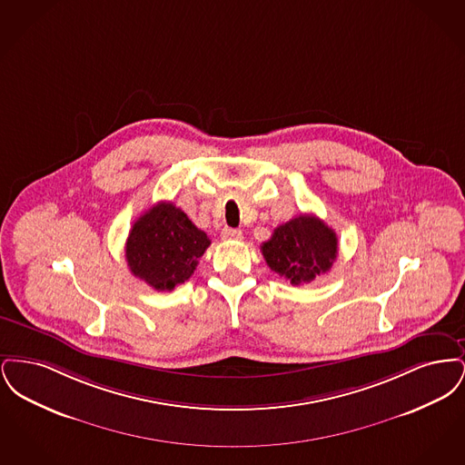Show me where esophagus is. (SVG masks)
Returning a JSON list of instances; mask_svg holds the SVG:
<instances>
[{
    "mask_svg": "<svg viewBox=\"0 0 465 465\" xmlns=\"http://www.w3.org/2000/svg\"><path fill=\"white\" fill-rule=\"evenodd\" d=\"M223 241H242V230L239 228H223L222 232Z\"/></svg>",
    "mask_w": 465,
    "mask_h": 465,
    "instance_id": "34e87169",
    "label": "esophagus"
}]
</instances>
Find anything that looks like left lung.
<instances>
[{
	"label": "left lung",
	"mask_w": 465,
	"mask_h": 465,
	"mask_svg": "<svg viewBox=\"0 0 465 465\" xmlns=\"http://www.w3.org/2000/svg\"><path fill=\"white\" fill-rule=\"evenodd\" d=\"M262 252L272 272L302 286L330 272L338 254V237L317 216L302 214L277 226L270 241L262 243Z\"/></svg>",
	"instance_id": "obj_1"
}]
</instances>
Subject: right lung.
<instances>
[{"mask_svg": "<svg viewBox=\"0 0 465 465\" xmlns=\"http://www.w3.org/2000/svg\"><path fill=\"white\" fill-rule=\"evenodd\" d=\"M209 237L171 202H158L134 223L125 243L127 265L156 291L188 281L209 247Z\"/></svg>", "mask_w": 465, "mask_h": 465, "instance_id": "add662e5", "label": "right lung"}]
</instances>
